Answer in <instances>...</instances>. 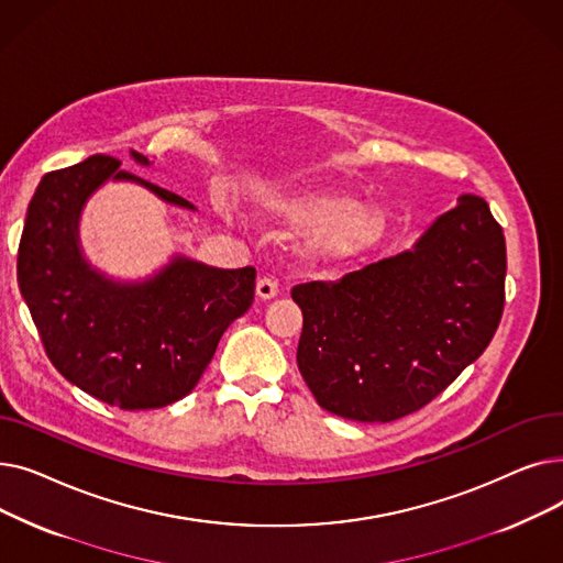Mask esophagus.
<instances>
[{"mask_svg": "<svg viewBox=\"0 0 563 563\" xmlns=\"http://www.w3.org/2000/svg\"><path fill=\"white\" fill-rule=\"evenodd\" d=\"M255 294H257V299L269 301V299L278 297V283L272 278H260L255 285Z\"/></svg>", "mask_w": 563, "mask_h": 563, "instance_id": "1", "label": "esophagus"}]
</instances>
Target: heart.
<instances>
[{
	"mask_svg": "<svg viewBox=\"0 0 563 563\" xmlns=\"http://www.w3.org/2000/svg\"><path fill=\"white\" fill-rule=\"evenodd\" d=\"M260 214L303 230L306 251L327 262L356 260L376 249L388 232L380 210L335 191H276L260 200Z\"/></svg>",
	"mask_w": 563,
	"mask_h": 563,
	"instance_id": "1",
	"label": "heart"
}]
</instances>
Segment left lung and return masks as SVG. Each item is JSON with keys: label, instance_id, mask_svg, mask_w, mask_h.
<instances>
[{"label": "left lung", "instance_id": "left-lung-1", "mask_svg": "<svg viewBox=\"0 0 563 563\" xmlns=\"http://www.w3.org/2000/svg\"><path fill=\"white\" fill-rule=\"evenodd\" d=\"M507 246L484 198L463 194L412 244L291 289L303 312L297 363L317 404L356 422L427 406L475 363L505 308Z\"/></svg>", "mask_w": 563, "mask_h": 563}]
</instances>
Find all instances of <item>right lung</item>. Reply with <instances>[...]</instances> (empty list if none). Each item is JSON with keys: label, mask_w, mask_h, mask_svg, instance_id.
<instances>
[{"label": "right lung", "mask_w": 563, "mask_h": 563, "mask_svg": "<svg viewBox=\"0 0 563 563\" xmlns=\"http://www.w3.org/2000/svg\"><path fill=\"white\" fill-rule=\"evenodd\" d=\"M130 157L151 166L141 153ZM109 180L196 210L107 155L52 170L29 202L18 285L58 374L115 408H162L196 388L225 329L251 308L255 269H217L173 255L141 280L100 272L84 255L79 221L88 198Z\"/></svg>", "instance_id": "add662e5"}]
</instances>
